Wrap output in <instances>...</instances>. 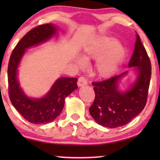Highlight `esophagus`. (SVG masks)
Masks as SVG:
<instances>
[{
	"label": "esophagus",
	"instance_id": "esophagus-1",
	"mask_svg": "<svg viewBox=\"0 0 160 160\" xmlns=\"http://www.w3.org/2000/svg\"><path fill=\"white\" fill-rule=\"evenodd\" d=\"M87 84V79L85 78V77H84V76H81V77L78 78V82H77V84L78 87L84 86V85H86Z\"/></svg>",
	"mask_w": 160,
	"mask_h": 160
}]
</instances>
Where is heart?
<instances>
[{"mask_svg": "<svg viewBox=\"0 0 160 160\" xmlns=\"http://www.w3.org/2000/svg\"><path fill=\"white\" fill-rule=\"evenodd\" d=\"M118 44L119 41L113 37H98L86 45L83 57L87 60H99L98 73L101 77H108L117 70L125 56V49ZM76 62L80 67L85 65V61L82 58L76 59Z\"/></svg>", "mask_w": 160, "mask_h": 160, "instance_id": "1", "label": "heart"}]
</instances>
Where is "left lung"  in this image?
<instances>
[{
  "mask_svg": "<svg viewBox=\"0 0 160 160\" xmlns=\"http://www.w3.org/2000/svg\"><path fill=\"white\" fill-rule=\"evenodd\" d=\"M128 67L135 68L137 78L125 91L119 90V83L128 71L92 83L95 98L89 108V113L100 125L108 128L125 125L139 114L146 106L152 65L138 34Z\"/></svg>",
  "mask_w": 160,
  "mask_h": 160,
  "instance_id": "8db88e82",
  "label": "left lung"
}]
</instances>
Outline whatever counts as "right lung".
<instances>
[{
  "mask_svg": "<svg viewBox=\"0 0 160 160\" xmlns=\"http://www.w3.org/2000/svg\"><path fill=\"white\" fill-rule=\"evenodd\" d=\"M58 28L44 24L30 30L13 50L8 66V94L15 108L30 123L41 124L54 121L62 112L65 99L78 88L77 78L62 77L57 79L43 98H32L25 95L17 78V71L26 49L49 40L56 35Z\"/></svg>",
  "mask_w": 160,
  "mask_h": 160,
  "instance_id": "obj_1",
  "label": "right lung"
}]
</instances>
